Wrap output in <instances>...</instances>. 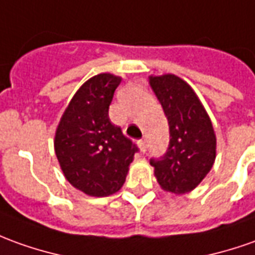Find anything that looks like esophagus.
I'll use <instances>...</instances> for the list:
<instances>
[{
  "instance_id": "esophagus-1",
  "label": "esophagus",
  "mask_w": 255,
  "mask_h": 255,
  "mask_svg": "<svg viewBox=\"0 0 255 255\" xmlns=\"http://www.w3.org/2000/svg\"><path fill=\"white\" fill-rule=\"evenodd\" d=\"M138 145H140V150H141V152H145V151H147V147H148V143H147V140H145V138H143V140H140V141H138Z\"/></svg>"
}]
</instances>
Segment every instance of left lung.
<instances>
[{
  "instance_id": "1",
  "label": "left lung",
  "mask_w": 255,
  "mask_h": 255,
  "mask_svg": "<svg viewBox=\"0 0 255 255\" xmlns=\"http://www.w3.org/2000/svg\"><path fill=\"white\" fill-rule=\"evenodd\" d=\"M169 125V145L161 158H151L157 182L165 191L184 194L211 171L217 137L211 119L189 84L175 75L150 76Z\"/></svg>"
}]
</instances>
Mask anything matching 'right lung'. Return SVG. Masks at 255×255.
Segmentation results:
<instances>
[{"instance_id": "obj_1", "label": "right lung", "mask_w": 255, "mask_h": 255, "mask_svg": "<svg viewBox=\"0 0 255 255\" xmlns=\"http://www.w3.org/2000/svg\"><path fill=\"white\" fill-rule=\"evenodd\" d=\"M121 77L93 76L75 93L55 131V154L65 178L93 197L117 193L126 180L136 144L110 121L108 110Z\"/></svg>"}]
</instances>
